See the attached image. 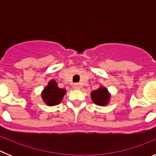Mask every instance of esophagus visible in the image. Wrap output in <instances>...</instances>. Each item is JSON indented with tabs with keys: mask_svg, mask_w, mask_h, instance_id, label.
I'll return each instance as SVG.
<instances>
[{
	"mask_svg": "<svg viewBox=\"0 0 156 156\" xmlns=\"http://www.w3.org/2000/svg\"><path fill=\"white\" fill-rule=\"evenodd\" d=\"M81 87V85L80 84V83H75V84L73 85V88L75 89V90H80Z\"/></svg>",
	"mask_w": 156,
	"mask_h": 156,
	"instance_id": "34e87169",
	"label": "esophagus"
}]
</instances>
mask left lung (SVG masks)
Here are the masks:
<instances>
[{
    "mask_svg": "<svg viewBox=\"0 0 156 156\" xmlns=\"http://www.w3.org/2000/svg\"><path fill=\"white\" fill-rule=\"evenodd\" d=\"M91 99L94 104L104 106L108 105L110 99V94L104 87H100L98 89L94 90L90 94Z\"/></svg>",
    "mask_w": 156,
    "mask_h": 156,
    "instance_id": "left-lung-1",
    "label": "left lung"
}]
</instances>
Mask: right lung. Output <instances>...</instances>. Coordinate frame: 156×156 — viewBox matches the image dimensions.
Masks as SVG:
<instances>
[{"mask_svg": "<svg viewBox=\"0 0 156 156\" xmlns=\"http://www.w3.org/2000/svg\"><path fill=\"white\" fill-rule=\"evenodd\" d=\"M66 93V90L59 88L55 80H51L49 81L48 86L43 90L41 97L48 105L54 106L61 103Z\"/></svg>", "mask_w": 156, "mask_h": 156, "instance_id": "right-lung-1", "label": "right lung"}]
</instances>
